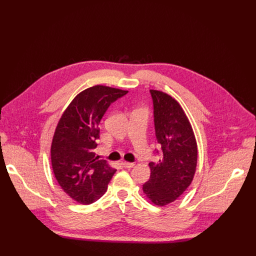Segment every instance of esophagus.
Segmentation results:
<instances>
[{
  "mask_svg": "<svg viewBox=\"0 0 256 256\" xmlns=\"http://www.w3.org/2000/svg\"><path fill=\"white\" fill-rule=\"evenodd\" d=\"M122 166L124 168H132L134 166V163H130V162H122Z\"/></svg>",
  "mask_w": 256,
  "mask_h": 256,
  "instance_id": "34e87169",
  "label": "esophagus"
}]
</instances>
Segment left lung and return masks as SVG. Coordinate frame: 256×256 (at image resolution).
I'll list each match as a JSON object with an SVG mask.
<instances>
[{"label": "left lung", "mask_w": 256, "mask_h": 256, "mask_svg": "<svg viewBox=\"0 0 256 256\" xmlns=\"http://www.w3.org/2000/svg\"><path fill=\"white\" fill-rule=\"evenodd\" d=\"M154 104L156 138L161 144V159L149 163L150 179L142 192L158 206L175 202L190 186L198 164V144L184 108L169 94L150 90Z\"/></svg>", "instance_id": "left-lung-1"}]
</instances>
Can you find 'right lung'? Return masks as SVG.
Returning <instances> with one entry per match:
<instances>
[{"label":"right lung","mask_w":256,"mask_h":256,"mask_svg":"<svg viewBox=\"0 0 256 256\" xmlns=\"http://www.w3.org/2000/svg\"><path fill=\"white\" fill-rule=\"evenodd\" d=\"M128 92L103 85L87 88L72 100L58 122L50 148L54 174L62 190L79 204L99 200L116 171L106 160H98L94 150L102 116Z\"/></svg>","instance_id":"add662e5"}]
</instances>
